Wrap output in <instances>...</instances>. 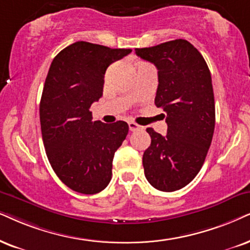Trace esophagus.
<instances>
[{
	"label": "esophagus",
	"mask_w": 250,
	"mask_h": 250,
	"mask_svg": "<svg viewBox=\"0 0 250 250\" xmlns=\"http://www.w3.org/2000/svg\"><path fill=\"white\" fill-rule=\"evenodd\" d=\"M129 130L130 131H137V130H143V127L140 125H137V123L135 122H129Z\"/></svg>",
	"instance_id": "1"
}]
</instances>
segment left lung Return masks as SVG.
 <instances>
[{
	"instance_id": "left-lung-1",
	"label": "left lung",
	"mask_w": 250,
	"mask_h": 250,
	"mask_svg": "<svg viewBox=\"0 0 250 250\" xmlns=\"http://www.w3.org/2000/svg\"><path fill=\"white\" fill-rule=\"evenodd\" d=\"M135 52L158 69L154 104L166 113L167 123L166 136L146 129L151 144L143 154L145 178L158 190H179L200 172L212 141L216 112L210 70L201 53L183 39Z\"/></svg>"
}]
</instances>
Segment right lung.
<instances>
[{
	"label": "right lung",
	"instance_id": "right-lung-1",
	"mask_svg": "<svg viewBox=\"0 0 250 250\" xmlns=\"http://www.w3.org/2000/svg\"><path fill=\"white\" fill-rule=\"evenodd\" d=\"M131 49L77 41L53 60L40 100V125L50 166L81 194L104 190L114 153L128 135L127 122H92L90 107L103 96L106 69Z\"/></svg>",
	"mask_w": 250,
	"mask_h": 250
}]
</instances>
